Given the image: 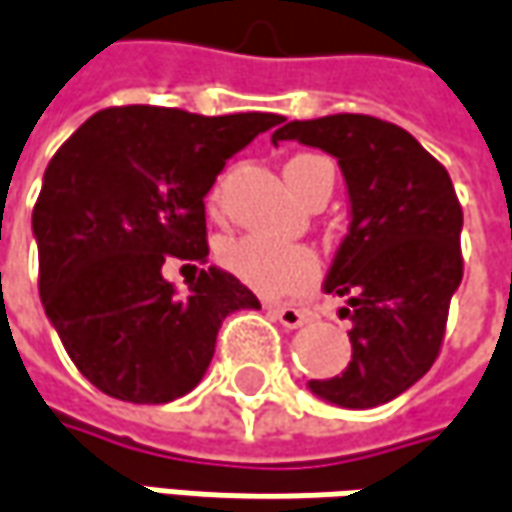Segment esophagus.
Wrapping results in <instances>:
<instances>
[{
  "label": "esophagus",
  "instance_id": "34e87169",
  "mask_svg": "<svg viewBox=\"0 0 512 512\" xmlns=\"http://www.w3.org/2000/svg\"><path fill=\"white\" fill-rule=\"evenodd\" d=\"M268 314L273 320H279L285 328H299V325H305L308 322V311H302V308H291V305H268Z\"/></svg>",
  "mask_w": 512,
  "mask_h": 512
}]
</instances>
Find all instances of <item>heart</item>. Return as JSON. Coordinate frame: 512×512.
<instances>
[{
    "label": "heart",
    "instance_id": "1",
    "mask_svg": "<svg viewBox=\"0 0 512 512\" xmlns=\"http://www.w3.org/2000/svg\"><path fill=\"white\" fill-rule=\"evenodd\" d=\"M328 164L320 155H294L285 167L291 187L299 190L308 169ZM221 190L210 192V204L216 207ZM218 262L242 285L262 296H291L311 288L320 276V256L308 244L273 242L265 236H230L218 244Z\"/></svg>",
    "mask_w": 512,
    "mask_h": 512
}]
</instances>
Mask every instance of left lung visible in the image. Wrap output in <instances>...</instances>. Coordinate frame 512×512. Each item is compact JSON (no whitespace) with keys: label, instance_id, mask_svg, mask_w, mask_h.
<instances>
[{"label":"left lung","instance_id":"left-lung-1","mask_svg":"<svg viewBox=\"0 0 512 512\" xmlns=\"http://www.w3.org/2000/svg\"><path fill=\"white\" fill-rule=\"evenodd\" d=\"M279 141L334 155L351 198V227L325 279L328 294L348 299L351 363L308 386L345 409L389 403L438 360L464 276V213L449 172L380 117L291 120L273 132Z\"/></svg>","mask_w":512,"mask_h":512}]
</instances>
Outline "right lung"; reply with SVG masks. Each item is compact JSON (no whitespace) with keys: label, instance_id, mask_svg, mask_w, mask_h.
Returning a JSON list of instances; mask_svg holds the SVG:
<instances>
[{"label":"right lung","instance_id":"1","mask_svg":"<svg viewBox=\"0 0 512 512\" xmlns=\"http://www.w3.org/2000/svg\"><path fill=\"white\" fill-rule=\"evenodd\" d=\"M279 120L112 106L51 158L34 204L39 299L68 357L103 395L129 403L187 395L213 360L221 320L259 308L224 270H198L190 294L175 296L161 268L207 259L204 195Z\"/></svg>","mask_w":512,"mask_h":512}]
</instances>
